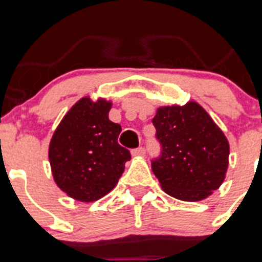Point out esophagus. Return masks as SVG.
Here are the masks:
<instances>
[{
    "label": "esophagus",
    "mask_w": 262,
    "mask_h": 262,
    "mask_svg": "<svg viewBox=\"0 0 262 262\" xmlns=\"http://www.w3.org/2000/svg\"><path fill=\"white\" fill-rule=\"evenodd\" d=\"M131 154H133V156H143V155H145V148L143 147L135 148V149L131 151Z\"/></svg>",
    "instance_id": "1"
}]
</instances>
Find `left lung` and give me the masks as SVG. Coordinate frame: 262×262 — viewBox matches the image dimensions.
Returning <instances> with one entry per match:
<instances>
[{"label":"left lung","instance_id":"obj_1","mask_svg":"<svg viewBox=\"0 0 262 262\" xmlns=\"http://www.w3.org/2000/svg\"><path fill=\"white\" fill-rule=\"evenodd\" d=\"M160 156L152 170L166 194L186 202L205 200L221 186L228 168V140L196 102L159 107L152 119Z\"/></svg>","mask_w":262,"mask_h":262}]
</instances>
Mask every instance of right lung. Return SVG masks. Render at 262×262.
<instances>
[{"instance_id": "add662e5", "label": "right lung", "mask_w": 262, "mask_h": 262, "mask_svg": "<svg viewBox=\"0 0 262 262\" xmlns=\"http://www.w3.org/2000/svg\"><path fill=\"white\" fill-rule=\"evenodd\" d=\"M110 108L106 99L81 98L51 139L53 180L73 200L94 202L110 193L131 159L128 149L118 144L122 127L108 119Z\"/></svg>"}]
</instances>
